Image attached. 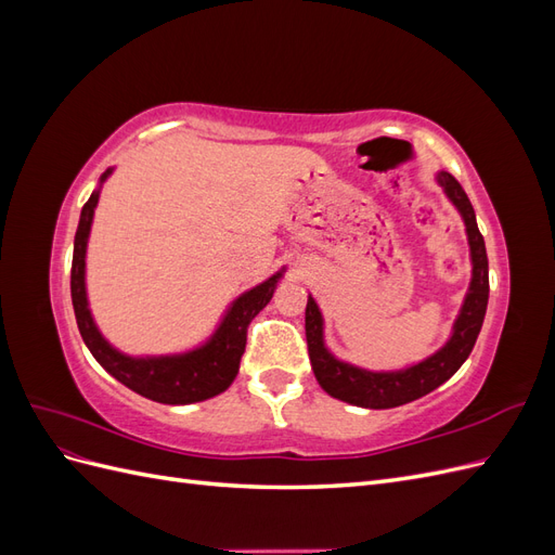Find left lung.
<instances>
[{"mask_svg":"<svg viewBox=\"0 0 555 555\" xmlns=\"http://www.w3.org/2000/svg\"><path fill=\"white\" fill-rule=\"evenodd\" d=\"M438 180L463 215L467 227L469 251H473L475 263L473 284H469V294L465 298V306L461 310L456 328H453L451 340L438 351V354L410 367L405 373H365L359 371V367L335 361L324 349L322 314H319V308L310 296L306 306L308 354L317 382L322 384V389L333 398L371 410L405 405V402L422 398L433 389H438L442 382H447L463 365V361L469 357V351H473L477 343L486 306H489V257H486V245L475 220L473 204H469L461 182L444 171L438 176Z\"/></svg>","mask_w":555,"mask_h":555,"instance_id":"left-lung-1","label":"left lung"}]
</instances>
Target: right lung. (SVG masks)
<instances>
[{
	"mask_svg": "<svg viewBox=\"0 0 555 555\" xmlns=\"http://www.w3.org/2000/svg\"><path fill=\"white\" fill-rule=\"evenodd\" d=\"M111 171L104 173V178ZM102 178V180H104ZM99 192H92L88 204L82 206L80 222L74 241V263H72V300L78 331L86 340L92 357L102 363L106 371L131 391H137L150 400L166 402V405H184V402H198L227 391L231 382L238 375L241 357L247 343V328L273 298L278 275L266 280L259 287L243 294L224 324L212 335V340L192 354L169 357V359H129L115 351L102 335H99L86 298V245L92 224Z\"/></svg>",
	"mask_w": 555,
	"mask_h": 555,
	"instance_id": "add662e5",
	"label": "right lung"
}]
</instances>
